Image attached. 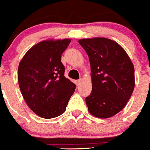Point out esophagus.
<instances>
[{"label":"esophagus","instance_id":"obj_1","mask_svg":"<svg viewBox=\"0 0 150 150\" xmlns=\"http://www.w3.org/2000/svg\"><path fill=\"white\" fill-rule=\"evenodd\" d=\"M81 81H82V79H80V80H78V81H75V84H76V86H80L81 83Z\"/></svg>","mask_w":150,"mask_h":150}]
</instances>
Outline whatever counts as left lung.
<instances>
[{"instance_id":"left-lung-1","label":"left lung","mask_w":150,"mask_h":150,"mask_svg":"<svg viewBox=\"0 0 150 150\" xmlns=\"http://www.w3.org/2000/svg\"><path fill=\"white\" fill-rule=\"evenodd\" d=\"M88 56L92 91L86 98L88 112L99 118L115 115L125 107L135 86L134 67L121 46L106 38L78 40Z\"/></svg>"}]
</instances>
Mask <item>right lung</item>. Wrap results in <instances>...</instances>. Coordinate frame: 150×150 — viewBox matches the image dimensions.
I'll use <instances>...</instances> for the list:
<instances>
[{
	"mask_svg": "<svg viewBox=\"0 0 150 150\" xmlns=\"http://www.w3.org/2000/svg\"><path fill=\"white\" fill-rule=\"evenodd\" d=\"M70 39L46 40L27 51L18 67V82L30 110L43 118L65 112L75 85L64 77L61 57Z\"/></svg>",
	"mask_w": 150,
	"mask_h": 150,
	"instance_id": "add662e5",
	"label": "right lung"
}]
</instances>
